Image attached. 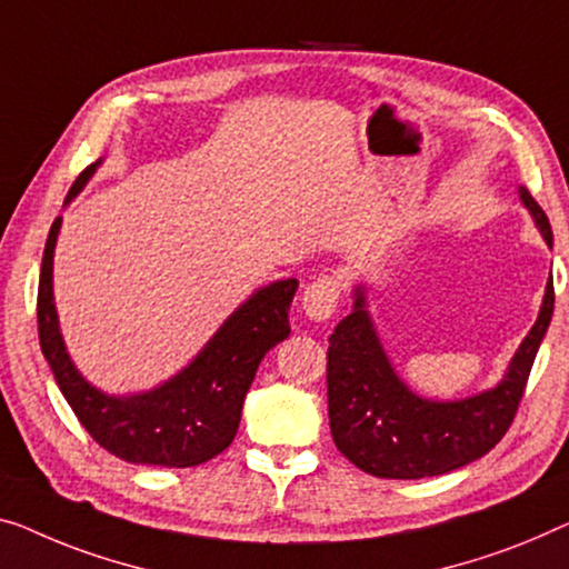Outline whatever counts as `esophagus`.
<instances>
[{
	"mask_svg": "<svg viewBox=\"0 0 569 569\" xmlns=\"http://www.w3.org/2000/svg\"><path fill=\"white\" fill-rule=\"evenodd\" d=\"M339 276H319L303 288L301 309L311 321H327L332 317L339 301Z\"/></svg>",
	"mask_w": 569,
	"mask_h": 569,
	"instance_id": "34e87169",
	"label": "esophagus"
}]
</instances>
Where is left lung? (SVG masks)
Listing matches in <instances>:
<instances>
[{
  "label": "left lung",
  "mask_w": 569,
  "mask_h": 569,
  "mask_svg": "<svg viewBox=\"0 0 569 569\" xmlns=\"http://www.w3.org/2000/svg\"><path fill=\"white\" fill-rule=\"evenodd\" d=\"M519 199L552 248V227L545 211L523 186H519ZM352 311L335 327L327 352L329 429L347 460L376 478L419 480L462 468L501 442L552 321V276L539 317L503 378L488 391L455 401H435L411 391L372 325L366 283L352 288Z\"/></svg>",
  "instance_id": "obj_1"
}]
</instances>
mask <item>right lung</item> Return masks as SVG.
<instances>
[{"instance_id":"obj_1","label":"right lung","mask_w":569,"mask_h":569,"mask_svg":"<svg viewBox=\"0 0 569 569\" xmlns=\"http://www.w3.org/2000/svg\"><path fill=\"white\" fill-rule=\"evenodd\" d=\"M101 158L83 171L66 207L91 181ZM58 217L48 232L38 286L40 350L61 393L97 442L132 465L193 468L224 452L240 427L242 403L260 360L291 335L288 311L299 281L286 278L252 291L222 321L189 366L142 393L114 396L89 383L66 350L53 299V256L61 234Z\"/></svg>"}]
</instances>
